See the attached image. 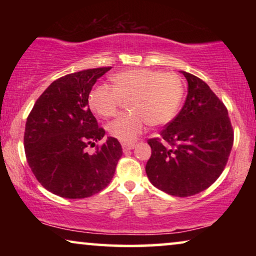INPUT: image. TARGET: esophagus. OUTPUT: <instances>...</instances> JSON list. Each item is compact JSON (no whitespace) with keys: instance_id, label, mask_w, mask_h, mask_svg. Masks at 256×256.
Here are the masks:
<instances>
[{"instance_id":"34e87169","label":"esophagus","mask_w":256,"mask_h":256,"mask_svg":"<svg viewBox=\"0 0 256 256\" xmlns=\"http://www.w3.org/2000/svg\"><path fill=\"white\" fill-rule=\"evenodd\" d=\"M134 143H124V144H122V149H124V152H128V150L134 149Z\"/></svg>"}]
</instances>
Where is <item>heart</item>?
<instances>
[{"instance_id": "heart-1", "label": "heart", "mask_w": 256, "mask_h": 256, "mask_svg": "<svg viewBox=\"0 0 256 256\" xmlns=\"http://www.w3.org/2000/svg\"><path fill=\"white\" fill-rule=\"evenodd\" d=\"M113 86L100 85L90 94V110L101 118L116 114L129 99V113L108 124V132L124 143L134 142L146 124L160 126L174 116L183 98V84L174 73L150 68H132L110 76Z\"/></svg>"}]
</instances>
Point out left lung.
I'll return each mask as SVG.
<instances>
[{
    "mask_svg": "<svg viewBox=\"0 0 256 256\" xmlns=\"http://www.w3.org/2000/svg\"><path fill=\"white\" fill-rule=\"evenodd\" d=\"M182 110L150 138L152 156L146 172L154 186L176 197L204 191L225 169L233 146V128L225 104L208 85L191 73Z\"/></svg>",
    "mask_w": 256,
    "mask_h": 256,
    "instance_id": "obj_1",
    "label": "left lung"
}]
</instances>
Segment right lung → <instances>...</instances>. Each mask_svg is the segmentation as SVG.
Listing matches in <instances>:
<instances>
[{"instance_id":"obj_1","label":"right lung","mask_w":256,"mask_h":256,"mask_svg":"<svg viewBox=\"0 0 256 256\" xmlns=\"http://www.w3.org/2000/svg\"><path fill=\"white\" fill-rule=\"evenodd\" d=\"M112 68H90L54 80L38 98L24 132L28 164L37 180L59 197L80 199L110 184L122 156L120 142L107 138L94 154L88 146L102 140L88 106L96 80Z\"/></svg>"}]
</instances>
